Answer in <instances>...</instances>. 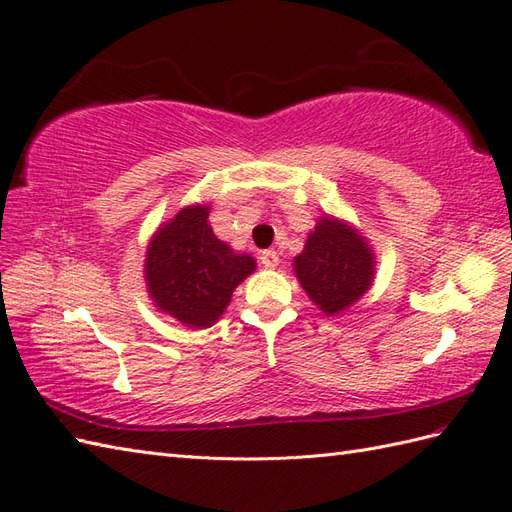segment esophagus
<instances>
[{
	"label": "esophagus",
	"instance_id": "34e87169",
	"mask_svg": "<svg viewBox=\"0 0 512 512\" xmlns=\"http://www.w3.org/2000/svg\"><path fill=\"white\" fill-rule=\"evenodd\" d=\"M259 261H261V264H264L266 268H277V266H279V253L272 251V248H268V251H261Z\"/></svg>",
	"mask_w": 512,
	"mask_h": 512
}]
</instances>
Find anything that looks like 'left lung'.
Instances as JSON below:
<instances>
[{
	"label": "left lung",
	"mask_w": 512,
	"mask_h": 512,
	"mask_svg": "<svg viewBox=\"0 0 512 512\" xmlns=\"http://www.w3.org/2000/svg\"><path fill=\"white\" fill-rule=\"evenodd\" d=\"M303 290L327 316L347 310L373 281V253L347 224L323 218L294 259Z\"/></svg>",
	"instance_id": "8db88e82"
}]
</instances>
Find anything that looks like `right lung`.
<instances>
[{"label": "right lung", "mask_w": 512, "mask_h": 512, "mask_svg": "<svg viewBox=\"0 0 512 512\" xmlns=\"http://www.w3.org/2000/svg\"><path fill=\"white\" fill-rule=\"evenodd\" d=\"M209 207H187L152 237L146 255L148 292L161 312L187 327H209L227 310L233 290L255 270L209 227Z\"/></svg>", "instance_id": "add662e5"}]
</instances>
